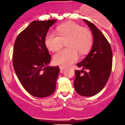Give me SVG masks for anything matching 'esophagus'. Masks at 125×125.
<instances>
[{"instance_id": "1", "label": "esophagus", "mask_w": 125, "mask_h": 125, "mask_svg": "<svg viewBox=\"0 0 125 125\" xmlns=\"http://www.w3.org/2000/svg\"><path fill=\"white\" fill-rule=\"evenodd\" d=\"M59 68H60V69L61 70H65V66H59Z\"/></svg>"}]
</instances>
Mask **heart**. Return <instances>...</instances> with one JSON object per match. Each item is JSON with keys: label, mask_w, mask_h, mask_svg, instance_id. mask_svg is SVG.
I'll return each mask as SVG.
<instances>
[{"label": "heart", "mask_w": 125, "mask_h": 125, "mask_svg": "<svg viewBox=\"0 0 125 125\" xmlns=\"http://www.w3.org/2000/svg\"><path fill=\"white\" fill-rule=\"evenodd\" d=\"M57 34L48 32L45 38V43L51 51H57L66 42L67 48L55 54L53 62L56 65L67 66L78 60L79 52L86 54L93 43L92 32L89 29L73 22H68L57 28Z\"/></svg>", "instance_id": "1"}]
</instances>
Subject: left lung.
I'll return each mask as SVG.
<instances>
[{
	"label": "left lung",
	"mask_w": 125,
	"mask_h": 125,
	"mask_svg": "<svg viewBox=\"0 0 125 125\" xmlns=\"http://www.w3.org/2000/svg\"><path fill=\"white\" fill-rule=\"evenodd\" d=\"M83 21L91 30L94 42L86 58L77 64L83 70L75 71L74 86L79 95L90 97L98 94L106 84L112 70L113 52L110 44L101 31L89 21Z\"/></svg>",
	"instance_id": "1"
}]
</instances>
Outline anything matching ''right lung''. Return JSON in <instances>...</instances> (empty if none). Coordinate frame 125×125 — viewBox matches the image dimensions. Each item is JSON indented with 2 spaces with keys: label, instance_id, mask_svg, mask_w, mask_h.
<instances>
[{
  "label": "right lung",
  "instance_id": "right-lung-1",
  "mask_svg": "<svg viewBox=\"0 0 125 125\" xmlns=\"http://www.w3.org/2000/svg\"><path fill=\"white\" fill-rule=\"evenodd\" d=\"M55 19L33 21L15 40L12 65L25 90L36 97H45L54 92L59 66H47L51 56L45 38Z\"/></svg>",
  "mask_w": 125,
  "mask_h": 125
}]
</instances>
